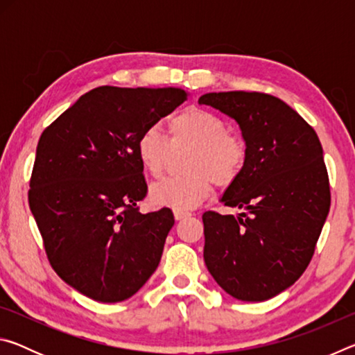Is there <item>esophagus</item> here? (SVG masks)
I'll return each mask as SVG.
<instances>
[{"mask_svg": "<svg viewBox=\"0 0 355 355\" xmlns=\"http://www.w3.org/2000/svg\"><path fill=\"white\" fill-rule=\"evenodd\" d=\"M189 213L188 211H173V218H175L177 220H182V219H186L189 218Z\"/></svg>", "mask_w": 355, "mask_h": 355, "instance_id": "esophagus-1", "label": "esophagus"}]
</instances>
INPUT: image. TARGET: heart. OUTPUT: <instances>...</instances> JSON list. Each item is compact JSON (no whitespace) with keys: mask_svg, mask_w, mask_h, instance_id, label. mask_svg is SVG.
I'll return each instance as SVG.
<instances>
[{"mask_svg":"<svg viewBox=\"0 0 355 355\" xmlns=\"http://www.w3.org/2000/svg\"><path fill=\"white\" fill-rule=\"evenodd\" d=\"M167 133L169 139L148 130L136 142L137 159L153 178L164 175L173 153L191 150L183 163L188 175L167 178L150 188L153 205L188 211L208 199L213 191L211 181L218 188H228L241 175L248 147L216 114L186 107L169 119Z\"/></svg>","mask_w":355,"mask_h":355,"instance_id":"b5f03b06","label":"heart"}]
</instances>
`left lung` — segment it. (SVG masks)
<instances>
[{"label":"left lung","instance_id":"obj_1","mask_svg":"<svg viewBox=\"0 0 355 355\" xmlns=\"http://www.w3.org/2000/svg\"><path fill=\"white\" fill-rule=\"evenodd\" d=\"M199 103L236 120L248 147L241 175L220 197L243 213H203V258L225 293L261 302L290 288L313 257L330 208L321 142L272 95L209 92Z\"/></svg>","mask_w":355,"mask_h":355}]
</instances>
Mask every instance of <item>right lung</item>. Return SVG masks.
I'll return each mask as SVG.
<instances>
[{
  "label": "right lung",
  "instance_id": "add662e5",
  "mask_svg": "<svg viewBox=\"0 0 355 355\" xmlns=\"http://www.w3.org/2000/svg\"><path fill=\"white\" fill-rule=\"evenodd\" d=\"M188 100L178 87H95L42 133L28 200L50 264L98 302H122L158 268L169 208L144 214L136 142Z\"/></svg>",
  "mask_w": 355,
  "mask_h": 355
}]
</instances>
